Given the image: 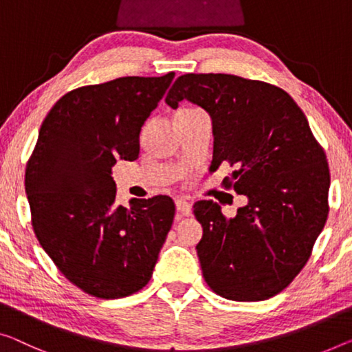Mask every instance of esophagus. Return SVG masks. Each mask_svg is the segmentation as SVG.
I'll return each instance as SVG.
<instances>
[{"mask_svg":"<svg viewBox=\"0 0 352 352\" xmlns=\"http://www.w3.org/2000/svg\"><path fill=\"white\" fill-rule=\"evenodd\" d=\"M177 212L182 214V217H190L191 214V204L185 201V199H177L175 201Z\"/></svg>","mask_w":352,"mask_h":352,"instance_id":"1","label":"esophagus"}]
</instances>
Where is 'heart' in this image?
Wrapping results in <instances>:
<instances>
[{
    "label": "heart",
    "mask_w": 352,
    "mask_h": 352,
    "mask_svg": "<svg viewBox=\"0 0 352 352\" xmlns=\"http://www.w3.org/2000/svg\"><path fill=\"white\" fill-rule=\"evenodd\" d=\"M185 110H194V109H191V107H188V109H182V110H178V112H185Z\"/></svg>",
    "instance_id": "1"
}]
</instances>
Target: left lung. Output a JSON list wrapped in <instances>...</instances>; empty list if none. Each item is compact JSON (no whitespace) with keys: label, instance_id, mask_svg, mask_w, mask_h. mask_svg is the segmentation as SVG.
<instances>
[{"label":"left lung","instance_id":"1","mask_svg":"<svg viewBox=\"0 0 352 352\" xmlns=\"http://www.w3.org/2000/svg\"><path fill=\"white\" fill-rule=\"evenodd\" d=\"M182 99L212 115L213 167H235L221 185L248 197L234 218L217 202L194 204L204 229L196 246L204 280L229 300L274 297L300 274L327 221L326 151L302 109L272 83L183 74L166 102L177 109Z\"/></svg>","mask_w":352,"mask_h":352}]
</instances>
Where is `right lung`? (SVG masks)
<instances>
[{"label": "right lung", "instance_id": "add662e5", "mask_svg": "<svg viewBox=\"0 0 352 352\" xmlns=\"http://www.w3.org/2000/svg\"><path fill=\"white\" fill-rule=\"evenodd\" d=\"M175 72L120 77L61 96L42 122L25 170L36 239L88 296L120 298L150 281L174 223L167 196L115 201L112 167L139 158L140 129Z\"/></svg>", "mask_w": 352, "mask_h": 352}]
</instances>
